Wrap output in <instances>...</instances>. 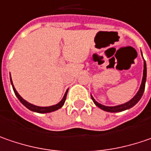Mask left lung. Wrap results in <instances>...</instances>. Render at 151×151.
<instances>
[{
  "instance_id": "1",
  "label": "left lung",
  "mask_w": 151,
  "mask_h": 151,
  "mask_svg": "<svg viewBox=\"0 0 151 151\" xmlns=\"http://www.w3.org/2000/svg\"><path fill=\"white\" fill-rule=\"evenodd\" d=\"M145 81H146V63H145H145H144L143 79H142V83H141L140 88H139V90L138 91V93L135 95L134 97L131 101H129L125 103V104L120 105V106H103L101 104H100V103H98L97 101H95V99L92 96H91V99L93 100L94 103H95L98 107H100V108L104 110V111H108V112H119V111H125L127 109L133 107L140 100L142 95L144 94L145 88Z\"/></svg>"
}]
</instances>
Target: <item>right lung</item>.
<instances>
[{
	"mask_svg": "<svg viewBox=\"0 0 151 151\" xmlns=\"http://www.w3.org/2000/svg\"><path fill=\"white\" fill-rule=\"evenodd\" d=\"M11 83H12V88H13V90H14V93L15 95H17V97L18 98V100L21 101V103L23 104L24 106H26L28 109H29L30 111H35V112H38V113H48V112H51V111H56L58 109H60L65 103V101H66V98H67V94H68V91L66 92V94L64 95L63 99L59 102L58 104H56L55 106H47V107H41V106H35V105H32L30 104L28 101H26L25 100H23V98L18 95V93L17 92V90L14 88L13 84H12V78H11Z\"/></svg>",
	"mask_w": 151,
	"mask_h": 151,
	"instance_id": "right-lung-1",
	"label": "right lung"
}]
</instances>
